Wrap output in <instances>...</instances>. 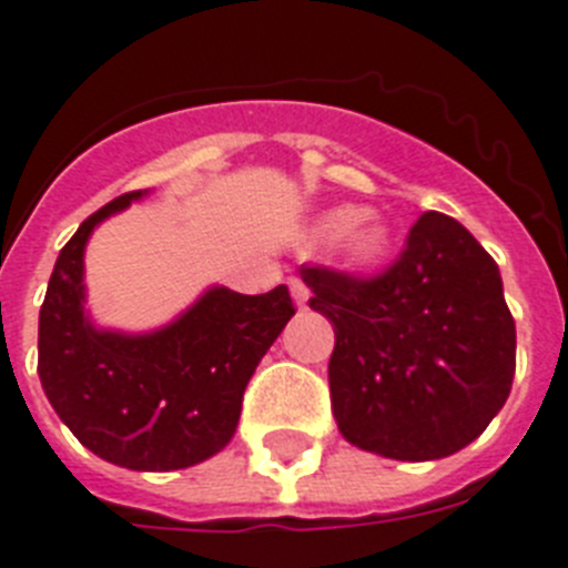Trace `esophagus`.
Instances as JSON below:
<instances>
[{"label": "esophagus", "instance_id": "1", "mask_svg": "<svg viewBox=\"0 0 568 568\" xmlns=\"http://www.w3.org/2000/svg\"><path fill=\"white\" fill-rule=\"evenodd\" d=\"M288 288H292L294 303H297L300 308H306V303H308V285L303 283L300 276H292V280H288Z\"/></svg>", "mask_w": 568, "mask_h": 568}]
</instances>
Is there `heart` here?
<instances>
[{
    "instance_id": "b5f03b06",
    "label": "heart",
    "mask_w": 568,
    "mask_h": 568,
    "mask_svg": "<svg viewBox=\"0 0 568 568\" xmlns=\"http://www.w3.org/2000/svg\"><path fill=\"white\" fill-rule=\"evenodd\" d=\"M314 240H332L337 260L352 271H375L393 254V231L375 213L341 204L321 213L312 225Z\"/></svg>"
}]
</instances>
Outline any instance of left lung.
<instances>
[{
  "label": "left lung",
  "mask_w": 568,
  "mask_h": 568,
  "mask_svg": "<svg viewBox=\"0 0 568 568\" xmlns=\"http://www.w3.org/2000/svg\"><path fill=\"white\" fill-rule=\"evenodd\" d=\"M335 326L328 389L349 445L402 462L468 447L511 393L517 328L503 276L465 225L424 213L402 256L357 280L300 268Z\"/></svg>",
  "instance_id": "8db88e82"
}]
</instances>
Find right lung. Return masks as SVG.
Listing matches in <instances>:
<instances>
[{
  "mask_svg": "<svg viewBox=\"0 0 568 568\" xmlns=\"http://www.w3.org/2000/svg\"><path fill=\"white\" fill-rule=\"evenodd\" d=\"M118 195L65 242L40 308V373L60 422L94 456L130 470H181L216 456L236 433L242 395L262 355L294 317L292 294L211 285L152 332L94 326L85 312V242L138 202Z\"/></svg>",
  "mask_w": 568,
  "mask_h": 568,
  "instance_id": "add662e5",
  "label": "right lung"
}]
</instances>
